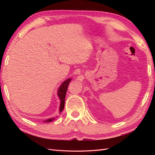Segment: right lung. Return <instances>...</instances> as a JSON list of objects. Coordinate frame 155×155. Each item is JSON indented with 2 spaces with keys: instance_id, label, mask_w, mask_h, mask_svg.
<instances>
[{
  "instance_id": "1",
  "label": "right lung",
  "mask_w": 155,
  "mask_h": 155,
  "mask_svg": "<svg viewBox=\"0 0 155 155\" xmlns=\"http://www.w3.org/2000/svg\"><path fill=\"white\" fill-rule=\"evenodd\" d=\"M72 80V78H68L67 80L64 81L61 85H60L58 91V96L60 100V106H59V113L61 112L64 109V100H65V96H66V93L67 91V88L68 87L69 83L70 81ZM55 118H49L48 120H46L44 121V122H51L55 120Z\"/></svg>"
}]
</instances>
